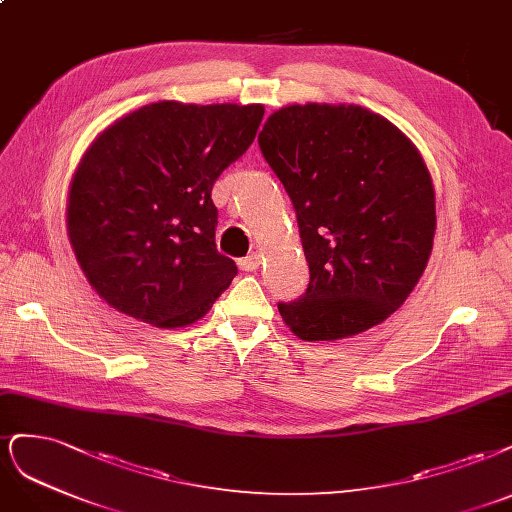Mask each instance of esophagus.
Masks as SVG:
<instances>
[{
    "instance_id": "1",
    "label": "esophagus",
    "mask_w": 512,
    "mask_h": 512,
    "mask_svg": "<svg viewBox=\"0 0 512 512\" xmlns=\"http://www.w3.org/2000/svg\"><path fill=\"white\" fill-rule=\"evenodd\" d=\"M260 262H262L260 254L254 252V254H250V256H245V258L239 260V269L245 271V273H252V271H256V269L260 267Z\"/></svg>"
}]
</instances>
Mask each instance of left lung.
Returning <instances> with one entry per match:
<instances>
[{
    "instance_id": "left-lung-1",
    "label": "left lung",
    "mask_w": 512,
    "mask_h": 512,
    "mask_svg": "<svg viewBox=\"0 0 512 512\" xmlns=\"http://www.w3.org/2000/svg\"><path fill=\"white\" fill-rule=\"evenodd\" d=\"M296 211L307 292L279 303L303 341L354 337L390 317L424 273L434 186L411 139L360 105H288L258 135Z\"/></svg>"
}]
</instances>
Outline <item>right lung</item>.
<instances>
[{"label":"right lung","instance_id":"1","mask_svg":"<svg viewBox=\"0 0 512 512\" xmlns=\"http://www.w3.org/2000/svg\"><path fill=\"white\" fill-rule=\"evenodd\" d=\"M260 103L158 101L118 118L69 186L67 235L110 307L156 328L195 324L231 286L211 188L254 142Z\"/></svg>","mask_w":512,"mask_h":512}]
</instances>
